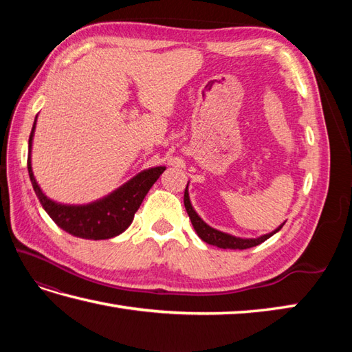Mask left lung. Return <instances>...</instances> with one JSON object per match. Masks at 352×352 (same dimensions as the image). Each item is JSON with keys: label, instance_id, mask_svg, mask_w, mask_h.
<instances>
[{"label": "left lung", "instance_id": "8db88e82", "mask_svg": "<svg viewBox=\"0 0 352 352\" xmlns=\"http://www.w3.org/2000/svg\"><path fill=\"white\" fill-rule=\"evenodd\" d=\"M184 207H186V212H188L189 218L192 221V226L195 228L197 234L203 239V241L208 245H214L218 246V248H223V250H246V248H252V246H257L261 242L267 241L269 237L274 236L275 233H278V231L283 228L284 223L278 228H275L272 233H267L263 234L260 237L256 239H242V237H236V236H231L227 233H222L219 230H214L210 226H207V223L199 218L198 213L193 210V207L190 204V199H189V192H188V186H186V190H184Z\"/></svg>", "mask_w": 352, "mask_h": 352}]
</instances>
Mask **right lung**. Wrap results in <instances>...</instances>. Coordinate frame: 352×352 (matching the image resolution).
Returning <instances> with one entry per match:
<instances>
[{
  "instance_id": "1",
  "label": "right lung",
  "mask_w": 352,
  "mask_h": 352,
  "mask_svg": "<svg viewBox=\"0 0 352 352\" xmlns=\"http://www.w3.org/2000/svg\"><path fill=\"white\" fill-rule=\"evenodd\" d=\"M36 119L28 139L30 153L27 168L33 189L37 198H39L42 207L45 208V212L50 214V218L58 227L76 237L91 239V241H102V239H111L124 233L133 222L134 213L138 212V208L146 197L148 190L153 188V184L159 180V177L166 168L155 166L142 170L136 177H133L131 180L122 184L121 188L111 192L110 195L98 201H94L91 204L68 206L56 203V201H52L45 195L33 175L32 142L34 136Z\"/></svg>"
}]
</instances>
